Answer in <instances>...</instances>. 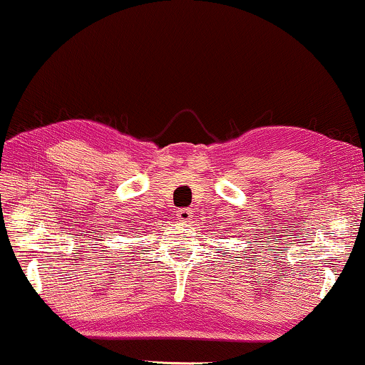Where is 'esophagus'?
<instances>
[{
    "label": "esophagus",
    "mask_w": 365,
    "mask_h": 365,
    "mask_svg": "<svg viewBox=\"0 0 365 365\" xmlns=\"http://www.w3.org/2000/svg\"><path fill=\"white\" fill-rule=\"evenodd\" d=\"M176 215L181 222H191L192 220V210L187 209V207L186 209H179Z\"/></svg>",
    "instance_id": "34e87169"
}]
</instances>
